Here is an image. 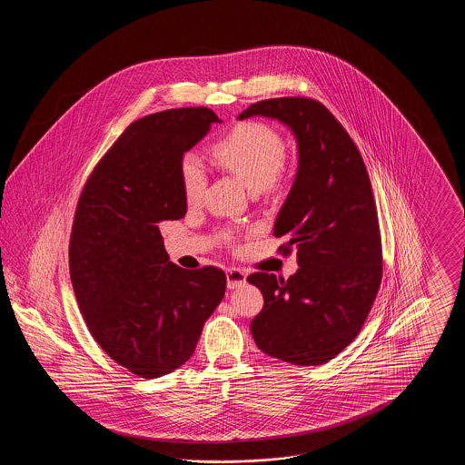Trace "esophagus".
Instances as JSON below:
<instances>
[{"instance_id": "esophagus-1", "label": "esophagus", "mask_w": 465, "mask_h": 465, "mask_svg": "<svg viewBox=\"0 0 465 465\" xmlns=\"http://www.w3.org/2000/svg\"><path fill=\"white\" fill-rule=\"evenodd\" d=\"M245 279H247V273L243 272L242 268H228L226 270V284L230 289L241 288L245 284Z\"/></svg>"}]
</instances>
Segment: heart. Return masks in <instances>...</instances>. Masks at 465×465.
Segmentation results:
<instances>
[{"label":"heart","instance_id":"obj_1","mask_svg":"<svg viewBox=\"0 0 465 465\" xmlns=\"http://www.w3.org/2000/svg\"><path fill=\"white\" fill-rule=\"evenodd\" d=\"M211 153L223 169L239 177L249 192L258 193L273 184L286 162V141L277 129L263 122H245L216 139ZM184 199L199 202L205 188V171L193 153H184L179 163Z\"/></svg>","mask_w":465,"mask_h":465}]
</instances>
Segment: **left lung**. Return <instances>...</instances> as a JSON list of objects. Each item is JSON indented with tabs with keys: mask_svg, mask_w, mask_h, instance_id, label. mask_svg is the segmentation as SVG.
<instances>
[{
	"mask_svg": "<svg viewBox=\"0 0 465 465\" xmlns=\"http://www.w3.org/2000/svg\"><path fill=\"white\" fill-rule=\"evenodd\" d=\"M284 122L298 139L300 165L277 222L296 249L298 272L288 281L256 272L247 277L265 305L252 319L256 345L275 359L317 366L345 351L361 332L383 275L375 197L352 137L322 103L277 97L239 114Z\"/></svg>",
	"mask_w": 465,
	"mask_h": 465,
	"instance_id": "1",
	"label": "left lung"
}]
</instances>
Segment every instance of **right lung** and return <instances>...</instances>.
Here are the masks:
<instances>
[{
  "mask_svg": "<svg viewBox=\"0 0 465 465\" xmlns=\"http://www.w3.org/2000/svg\"><path fill=\"white\" fill-rule=\"evenodd\" d=\"M222 122L209 108L158 111L133 122L94 167L69 239V273L90 334L141 378L167 375L195 352L222 303V268L169 262L160 223L181 220L184 152Z\"/></svg>",
  "mask_w": 465,
  "mask_h": 465,
  "instance_id": "obj_1",
  "label": "right lung"
}]
</instances>
